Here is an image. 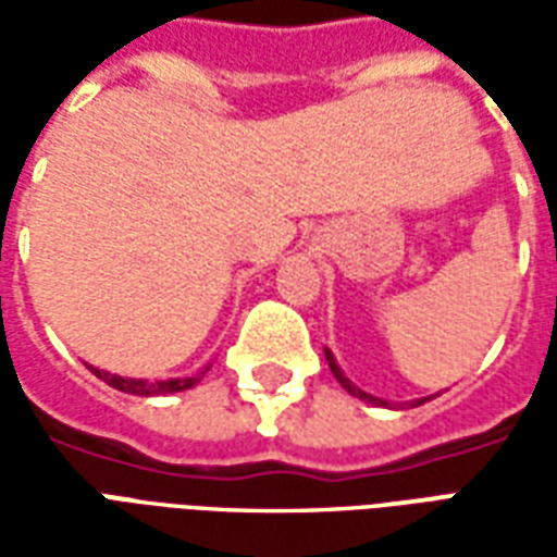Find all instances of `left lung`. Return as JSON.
Instances as JSON below:
<instances>
[{"mask_svg":"<svg viewBox=\"0 0 557 557\" xmlns=\"http://www.w3.org/2000/svg\"><path fill=\"white\" fill-rule=\"evenodd\" d=\"M325 358H327V367H331V373H334V379H337L339 385H343V391H349L351 397L363 399V403H370V406H391V403H387V399H379V397H373V394H367V391H361V387L355 385V382H351L349 375H346V373H343V370H339L337 358H334V355H331V349H325ZM426 399H432V397H423V399H411L409 406H423V403H426Z\"/></svg>","mask_w":557,"mask_h":557,"instance_id":"1","label":"left lung"}]
</instances>
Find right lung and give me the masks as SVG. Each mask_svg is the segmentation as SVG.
I'll return each mask as SVG.
<instances>
[{"label": "right lung", "mask_w": 557, "mask_h": 557, "mask_svg": "<svg viewBox=\"0 0 557 557\" xmlns=\"http://www.w3.org/2000/svg\"><path fill=\"white\" fill-rule=\"evenodd\" d=\"M91 373L98 375L101 382H107L115 391H122V394H134V397H163V394H178V391H187V387H194L202 382V375L211 370V363L202 367L199 373L194 375H184V379H160V382H148V379H125V375H115L107 373V370H98V367H89Z\"/></svg>", "instance_id": "right-lung-1"}]
</instances>
